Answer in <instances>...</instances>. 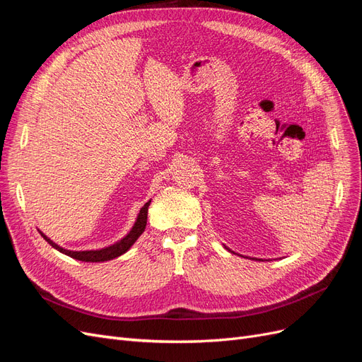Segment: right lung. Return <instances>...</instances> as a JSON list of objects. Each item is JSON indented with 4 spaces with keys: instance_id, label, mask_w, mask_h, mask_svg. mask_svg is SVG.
Segmentation results:
<instances>
[{
    "instance_id": "1",
    "label": "right lung",
    "mask_w": 362,
    "mask_h": 362,
    "mask_svg": "<svg viewBox=\"0 0 362 362\" xmlns=\"http://www.w3.org/2000/svg\"><path fill=\"white\" fill-rule=\"evenodd\" d=\"M149 204L151 201H148L144 206L140 208V211L137 214V218L136 222L133 225V228L129 229V233L124 237L117 240L116 243L107 246V247H103V249H92V250H69V249H64L62 246H59L57 243H54L51 238H48L45 234H43L42 231L40 235L47 240V242L54 247L57 249L59 252H62V254L68 255L71 258H75L78 261H84V262H104V261H110L113 258H117L120 255H124L125 252L133 246L137 238L144 234L145 228H146V221H148V208H149Z\"/></svg>"
}]
</instances>
